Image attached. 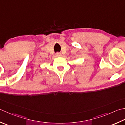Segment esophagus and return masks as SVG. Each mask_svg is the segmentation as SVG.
Returning <instances> with one entry per match:
<instances>
[{"label":"esophagus","instance_id":"34e87169","mask_svg":"<svg viewBox=\"0 0 125 125\" xmlns=\"http://www.w3.org/2000/svg\"><path fill=\"white\" fill-rule=\"evenodd\" d=\"M56 57H60V56H61V54L59 52H57L56 53Z\"/></svg>","mask_w":125,"mask_h":125}]
</instances>
